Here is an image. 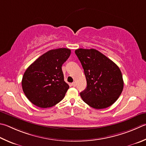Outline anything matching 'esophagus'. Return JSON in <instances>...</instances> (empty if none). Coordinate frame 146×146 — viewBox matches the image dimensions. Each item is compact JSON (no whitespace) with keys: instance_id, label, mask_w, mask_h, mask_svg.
<instances>
[{"instance_id":"obj_1","label":"esophagus","mask_w":146,"mask_h":146,"mask_svg":"<svg viewBox=\"0 0 146 146\" xmlns=\"http://www.w3.org/2000/svg\"><path fill=\"white\" fill-rule=\"evenodd\" d=\"M71 86H72L73 87H75L76 86V83H75V82H73V83L71 84Z\"/></svg>"}]
</instances>
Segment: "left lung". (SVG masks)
Here are the masks:
<instances>
[{
  "mask_svg": "<svg viewBox=\"0 0 146 146\" xmlns=\"http://www.w3.org/2000/svg\"><path fill=\"white\" fill-rule=\"evenodd\" d=\"M75 54L83 67L87 87L80 92L85 103L96 109L113 104L123 91L121 71L112 60L95 49L79 48Z\"/></svg>",
  "mask_w": 146,
  "mask_h": 146,
  "instance_id": "8db88e82",
  "label": "left lung"
}]
</instances>
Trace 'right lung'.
Instances as JSON below:
<instances>
[{"mask_svg":"<svg viewBox=\"0 0 146 146\" xmlns=\"http://www.w3.org/2000/svg\"><path fill=\"white\" fill-rule=\"evenodd\" d=\"M71 54L65 48L49 50L29 66L22 86L26 97L40 108L53 107L65 96L69 86L64 80L62 66Z\"/></svg>","mask_w":146,"mask_h":146,"instance_id":"add662e5","label":"right lung"}]
</instances>
